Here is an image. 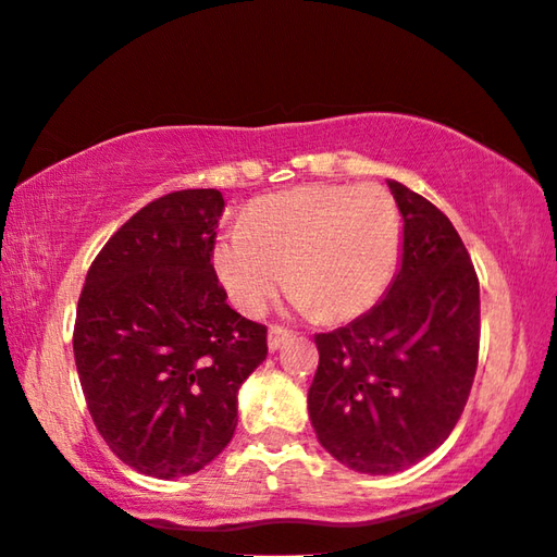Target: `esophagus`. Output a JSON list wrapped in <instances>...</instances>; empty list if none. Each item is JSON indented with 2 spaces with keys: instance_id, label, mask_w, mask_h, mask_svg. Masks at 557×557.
Returning <instances> with one entry per match:
<instances>
[{
  "instance_id": "obj_1",
  "label": "esophagus",
  "mask_w": 557,
  "mask_h": 557,
  "mask_svg": "<svg viewBox=\"0 0 557 557\" xmlns=\"http://www.w3.org/2000/svg\"><path fill=\"white\" fill-rule=\"evenodd\" d=\"M288 338H290L288 327H284V325H271L269 327V348L271 350H278Z\"/></svg>"
}]
</instances>
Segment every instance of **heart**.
Segmentation results:
<instances>
[{
	"instance_id": "obj_1",
	"label": "heart",
	"mask_w": 557,
	"mask_h": 557,
	"mask_svg": "<svg viewBox=\"0 0 557 557\" xmlns=\"http://www.w3.org/2000/svg\"><path fill=\"white\" fill-rule=\"evenodd\" d=\"M403 257V214L380 185H306L257 199L219 236L214 269L239 311L257 315L286 281L327 321L368 311Z\"/></svg>"
}]
</instances>
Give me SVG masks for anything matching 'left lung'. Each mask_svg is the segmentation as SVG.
Returning <instances> with one entry per match:
<instances>
[{
    "instance_id": "obj_1",
    "label": "left lung",
    "mask_w": 557,
    "mask_h": 557,
    "mask_svg": "<svg viewBox=\"0 0 557 557\" xmlns=\"http://www.w3.org/2000/svg\"><path fill=\"white\" fill-rule=\"evenodd\" d=\"M403 214V267L387 296L350 325L318 333L308 414L331 457L395 473L457 426L479 364V276L454 224L387 180Z\"/></svg>"
}]
</instances>
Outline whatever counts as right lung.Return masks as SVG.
Instances as JSON below:
<instances>
[{
	"mask_svg": "<svg viewBox=\"0 0 557 557\" xmlns=\"http://www.w3.org/2000/svg\"><path fill=\"white\" fill-rule=\"evenodd\" d=\"M219 189L145 205L88 269L73 355L88 412L117 459L189 476L232 442L236 392L267 360V325L230 308L212 253Z\"/></svg>",
	"mask_w": 557,
	"mask_h": 557,
	"instance_id": "right-lung-1",
	"label": "right lung"
}]
</instances>
